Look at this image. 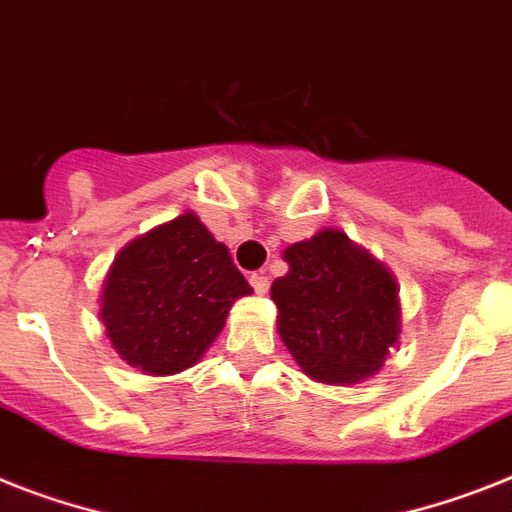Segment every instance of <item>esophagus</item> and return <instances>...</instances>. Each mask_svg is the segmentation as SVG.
Wrapping results in <instances>:
<instances>
[{
    "instance_id": "obj_1",
    "label": "esophagus",
    "mask_w": 512,
    "mask_h": 512,
    "mask_svg": "<svg viewBox=\"0 0 512 512\" xmlns=\"http://www.w3.org/2000/svg\"><path fill=\"white\" fill-rule=\"evenodd\" d=\"M248 282H251V285H253V290H256V293H259V295L269 293V277H266V274H261V272H253L251 277H248Z\"/></svg>"
}]
</instances>
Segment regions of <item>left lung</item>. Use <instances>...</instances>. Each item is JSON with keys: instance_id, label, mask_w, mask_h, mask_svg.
Wrapping results in <instances>:
<instances>
[{"instance_id": "8db88e82", "label": "left lung", "mask_w": 512, "mask_h": 512, "mask_svg": "<svg viewBox=\"0 0 512 512\" xmlns=\"http://www.w3.org/2000/svg\"><path fill=\"white\" fill-rule=\"evenodd\" d=\"M290 264L272 282L277 332L308 377L358 384L374 377L400 337L398 282L340 230H319L285 248Z\"/></svg>"}]
</instances>
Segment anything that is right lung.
<instances>
[{
    "instance_id": "1",
    "label": "right lung",
    "mask_w": 512,
    "mask_h": 512,
    "mask_svg": "<svg viewBox=\"0 0 512 512\" xmlns=\"http://www.w3.org/2000/svg\"><path fill=\"white\" fill-rule=\"evenodd\" d=\"M251 293L225 243L185 211L114 256L101 290V322L122 361L167 377L201 361L232 303Z\"/></svg>"
}]
</instances>
